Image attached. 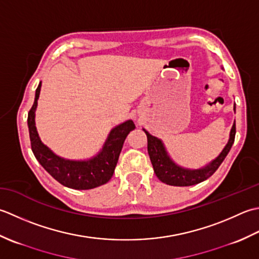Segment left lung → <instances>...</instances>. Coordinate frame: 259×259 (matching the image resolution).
Wrapping results in <instances>:
<instances>
[{
	"mask_svg": "<svg viewBox=\"0 0 259 259\" xmlns=\"http://www.w3.org/2000/svg\"><path fill=\"white\" fill-rule=\"evenodd\" d=\"M234 110L236 112V106L234 107ZM143 131L147 136V152H149L150 160L152 162L153 168H154V173L159 178V180L163 183L168 184V186L189 187L207 180L208 178L217 171V168L223 163L234 144L236 122L231 127L229 141L224 147V150L220 152V154L214 160L200 168H188L178 165L168 155L163 142L157 137L151 135L146 130L143 128Z\"/></svg>",
	"mask_w": 259,
	"mask_h": 259,
	"instance_id": "8db88e82",
	"label": "left lung"
}]
</instances>
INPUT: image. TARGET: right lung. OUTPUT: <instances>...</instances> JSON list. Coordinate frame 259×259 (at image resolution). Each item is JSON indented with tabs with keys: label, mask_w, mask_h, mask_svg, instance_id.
Returning a JSON list of instances; mask_svg holds the SVG:
<instances>
[{
	"label": "right lung",
	"mask_w": 259,
	"mask_h": 259,
	"mask_svg": "<svg viewBox=\"0 0 259 259\" xmlns=\"http://www.w3.org/2000/svg\"><path fill=\"white\" fill-rule=\"evenodd\" d=\"M41 82L35 91L34 103L28 114V127L35 159L45 170L62 186L75 190H89L107 183L113 177L122 151L124 141L131 131L135 128L133 120L128 119L109 132V134L96 155L87 160H68L57 155L42 143L35 127V109L38 106Z\"/></svg>",
	"instance_id": "obj_1"
}]
</instances>
